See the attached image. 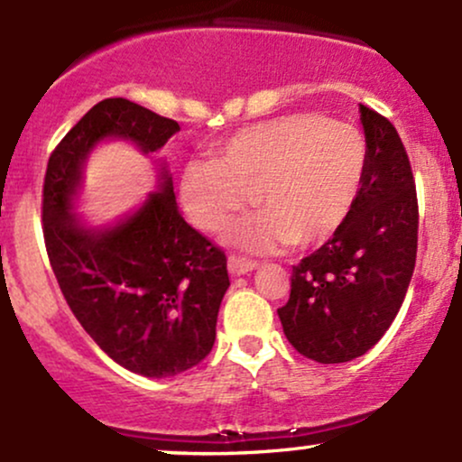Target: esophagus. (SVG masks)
Segmentation results:
<instances>
[{
  "instance_id": "esophagus-1",
  "label": "esophagus",
  "mask_w": 462,
  "mask_h": 462,
  "mask_svg": "<svg viewBox=\"0 0 462 462\" xmlns=\"http://www.w3.org/2000/svg\"><path fill=\"white\" fill-rule=\"evenodd\" d=\"M226 266H229L231 275H246V273L257 269L255 262L245 260V257H240V255H229V260H226Z\"/></svg>"
}]
</instances>
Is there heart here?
I'll use <instances>...</instances> for the list:
<instances>
[{
  "label": "heart",
  "mask_w": 462,
  "mask_h": 462,
  "mask_svg": "<svg viewBox=\"0 0 462 462\" xmlns=\"http://www.w3.org/2000/svg\"><path fill=\"white\" fill-rule=\"evenodd\" d=\"M364 173L359 130L317 114H291L233 134L213 162L187 165L180 196L202 231L220 229L253 196L262 213L226 231V240L240 249L310 246L344 225Z\"/></svg>",
  "instance_id": "1"
}]
</instances>
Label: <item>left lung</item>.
<instances>
[{"label":"left lung","instance_id":"left-lung-1","mask_svg":"<svg viewBox=\"0 0 462 462\" xmlns=\"http://www.w3.org/2000/svg\"><path fill=\"white\" fill-rule=\"evenodd\" d=\"M365 173L355 207L326 245L292 266L291 297L277 309L286 339L319 364L368 352L408 292L419 245L410 158L385 116L359 106Z\"/></svg>","mask_w":462,"mask_h":462}]
</instances>
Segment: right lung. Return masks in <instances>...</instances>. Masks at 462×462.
Instances as JSON below:
<instances>
[{"label": "right lung", "mask_w": 462, "mask_h": 462, "mask_svg": "<svg viewBox=\"0 0 462 462\" xmlns=\"http://www.w3.org/2000/svg\"><path fill=\"white\" fill-rule=\"evenodd\" d=\"M178 130L138 103L106 98L54 147L43 178V240L68 306L110 359L152 379L180 374L211 352L229 289L225 251L187 225L167 171L161 189L114 226H83L72 200L97 143L125 138L150 153Z\"/></svg>", "instance_id": "1"}]
</instances>
